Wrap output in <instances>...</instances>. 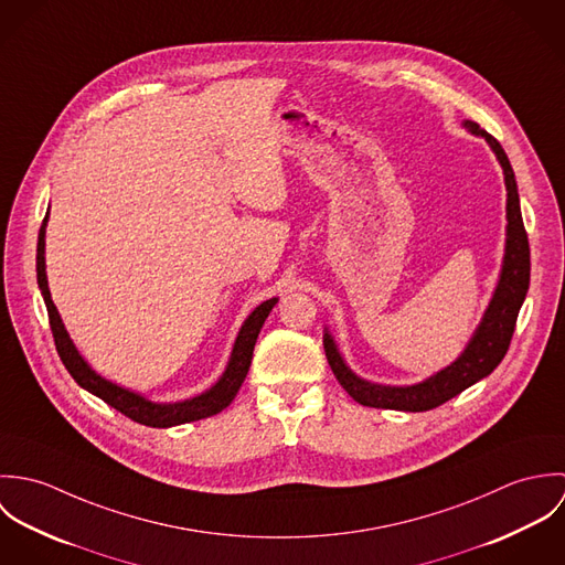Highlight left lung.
<instances>
[{
	"label": "left lung",
	"mask_w": 565,
	"mask_h": 565,
	"mask_svg": "<svg viewBox=\"0 0 565 565\" xmlns=\"http://www.w3.org/2000/svg\"><path fill=\"white\" fill-rule=\"evenodd\" d=\"M463 128L470 135L487 141V146L495 154V161L500 162L504 173L507 235H504V254H502L495 289L491 294V300L484 309L481 322L475 328L463 352L444 370L413 385H381V383L361 379L350 370V365L341 356L339 345L330 334V330L323 328V350H326V359L332 374L337 376L341 387L363 406L411 411V413L435 408L459 396L463 390L472 387L484 376H489L509 350V343L515 330V320L526 298L529 280H531L529 237L522 222L515 173L511 169V162L507 159L502 146L489 132H484L479 124L470 119L463 121Z\"/></svg>",
	"instance_id": "obj_1"
}]
</instances>
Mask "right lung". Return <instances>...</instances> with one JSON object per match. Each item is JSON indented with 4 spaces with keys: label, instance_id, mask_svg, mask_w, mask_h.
<instances>
[{
    "label": "right lung",
    "instance_id": "right-lung-1",
    "mask_svg": "<svg viewBox=\"0 0 565 565\" xmlns=\"http://www.w3.org/2000/svg\"><path fill=\"white\" fill-rule=\"evenodd\" d=\"M47 220H50V211L43 220L41 233H39V243H36V282L41 289V296L45 300L47 307V316H50V326H52V334L56 341V350L61 354V361L65 363L67 372L74 376V381L81 385L82 390H86L88 394L97 396L99 401L110 404L113 408H117L119 413H124L126 417L152 426V428H169V426H178V424H186V422H195V419H204L211 417L220 411H224L228 404L235 401L239 387L247 376L249 363H252V354H254V343L256 337L263 328V323L267 320L269 311L276 307L278 298H269L265 302H260L242 323L237 339L233 343L226 370L222 372V376L217 379L215 385H211L206 392L186 398V401H178V403H154L150 398H146L143 394L121 387L108 379H104L102 374H97L86 359L82 356L74 343V339L70 337L63 318L52 300L50 294V285H47V271H45V228H47Z\"/></svg>",
    "mask_w": 565,
    "mask_h": 565
}]
</instances>
